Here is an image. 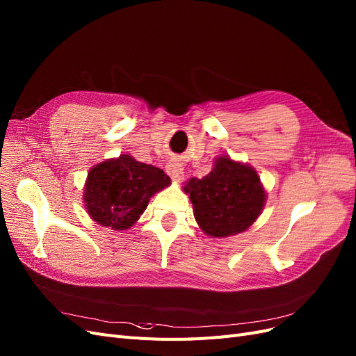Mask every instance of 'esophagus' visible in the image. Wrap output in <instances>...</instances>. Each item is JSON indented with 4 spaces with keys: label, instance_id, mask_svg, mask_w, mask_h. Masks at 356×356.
Returning a JSON list of instances; mask_svg holds the SVG:
<instances>
[{
    "label": "esophagus",
    "instance_id": "obj_1",
    "mask_svg": "<svg viewBox=\"0 0 356 356\" xmlns=\"http://www.w3.org/2000/svg\"><path fill=\"white\" fill-rule=\"evenodd\" d=\"M167 172L171 177V180L176 181V184L180 180H184V168L180 167L179 162H170V164L167 165Z\"/></svg>",
    "mask_w": 356,
    "mask_h": 356
}]
</instances>
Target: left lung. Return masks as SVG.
<instances>
[{"label":"left lung","instance_id":"obj_1","mask_svg":"<svg viewBox=\"0 0 356 356\" xmlns=\"http://www.w3.org/2000/svg\"><path fill=\"white\" fill-rule=\"evenodd\" d=\"M184 191L194 204L200 228L210 237L246 231L261 215L267 198L257 171L229 156H219L207 176L192 177Z\"/></svg>","mask_w":356,"mask_h":356}]
</instances>
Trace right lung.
<instances>
[{"label": "right lung", "mask_w": 356, "mask_h": 356, "mask_svg": "<svg viewBox=\"0 0 356 356\" xmlns=\"http://www.w3.org/2000/svg\"><path fill=\"white\" fill-rule=\"evenodd\" d=\"M168 185L170 177L161 168L125 154L89 170L83 200L101 227L122 231L133 227L149 200Z\"/></svg>", "instance_id": "right-lung-1"}]
</instances>
